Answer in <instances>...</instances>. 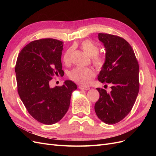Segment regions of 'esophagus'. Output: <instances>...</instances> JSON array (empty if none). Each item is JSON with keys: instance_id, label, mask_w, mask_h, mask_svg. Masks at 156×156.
<instances>
[{"instance_id": "34e87169", "label": "esophagus", "mask_w": 156, "mask_h": 156, "mask_svg": "<svg viewBox=\"0 0 156 156\" xmlns=\"http://www.w3.org/2000/svg\"><path fill=\"white\" fill-rule=\"evenodd\" d=\"M79 88L81 90H90V87H84V86H79Z\"/></svg>"}]
</instances>
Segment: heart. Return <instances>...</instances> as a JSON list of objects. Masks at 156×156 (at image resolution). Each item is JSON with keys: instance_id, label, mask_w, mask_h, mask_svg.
Masks as SVG:
<instances>
[{"instance_id": "obj_1", "label": "heart", "mask_w": 156, "mask_h": 156, "mask_svg": "<svg viewBox=\"0 0 156 156\" xmlns=\"http://www.w3.org/2000/svg\"><path fill=\"white\" fill-rule=\"evenodd\" d=\"M80 47L90 56H92V63L98 69H101L105 66L106 58L104 55L99 54L98 46L90 40H83L80 44ZM73 48H69L63 55L64 62L69 64L72 61ZM69 78L73 81L82 85H87L91 82L92 79L96 76L95 71L88 68L77 67L69 73Z\"/></svg>"}]
</instances>
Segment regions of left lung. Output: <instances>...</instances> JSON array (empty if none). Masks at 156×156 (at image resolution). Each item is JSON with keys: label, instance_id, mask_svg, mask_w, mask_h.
<instances>
[{"label": "left lung", "instance_id": "left-lung-1", "mask_svg": "<svg viewBox=\"0 0 156 156\" xmlns=\"http://www.w3.org/2000/svg\"><path fill=\"white\" fill-rule=\"evenodd\" d=\"M105 48L106 63L98 80L111 85V91L97 88L100 98L94 109L98 117L107 124L119 122L129 114L139 90V63L133 49L126 40L116 35L99 33Z\"/></svg>", "mask_w": 156, "mask_h": 156}]
</instances>
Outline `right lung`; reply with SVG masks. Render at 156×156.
Returning <instances> with one entry per match:
<instances>
[{"mask_svg": "<svg viewBox=\"0 0 156 156\" xmlns=\"http://www.w3.org/2000/svg\"><path fill=\"white\" fill-rule=\"evenodd\" d=\"M63 42L53 38L31 41L20 51L15 67L17 92L27 111L35 120L51 125L67 112L72 93L77 88L66 80L62 86L51 88L55 75H62Z\"/></svg>", "mask_w": 156, "mask_h": 156, "instance_id": "obj_1", "label": "right lung"}]
</instances>
